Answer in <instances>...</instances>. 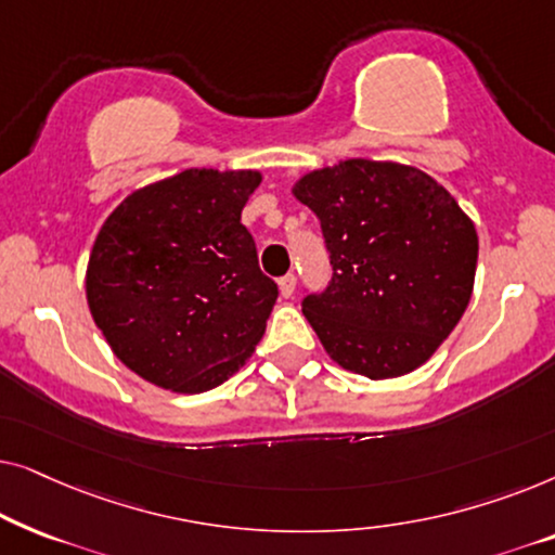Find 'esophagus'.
<instances>
[{
	"instance_id": "34e87169",
	"label": "esophagus",
	"mask_w": 555,
	"mask_h": 555,
	"mask_svg": "<svg viewBox=\"0 0 555 555\" xmlns=\"http://www.w3.org/2000/svg\"><path fill=\"white\" fill-rule=\"evenodd\" d=\"M295 283H298V280H295V275H285V278H280V280H278L280 295H283V298H291V295L295 293Z\"/></svg>"
}]
</instances>
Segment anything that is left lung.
<instances>
[{"instance_id": "obj_1", "label": "left lung", "mask_w": 555, "mask_h": 555, "mask_svg": "<svg viewBox=\"0 0 555 555\" xmlns=\"http://www.w3.org/2000/svg\"><path fill=\"white\" fill-rule=\"evenodd\" d=\"M293 196L331 253L328 291L302 300L325 353L374 382L427 363L473 298V219L429 173L397 162L346 158L302 173Z\"/></svg>"}]
</instances>
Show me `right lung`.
<instances>
[{"label":"right lung","instance_id":"obj_1","mask_svg":"<svg viewBox=\"0 0 555 555\" xmlns=\"http://www.w3.org/2000/svg\"><path fill=\"white\" fill-rule=\"evenodd\" d=\"M260 181L255 169H186L135 189L98 232L90 315L116 359L158 389H215L264 336L278 285L240 222Z\"/></svg>","mask_w":555,"mask_h":555}]
</instances>
